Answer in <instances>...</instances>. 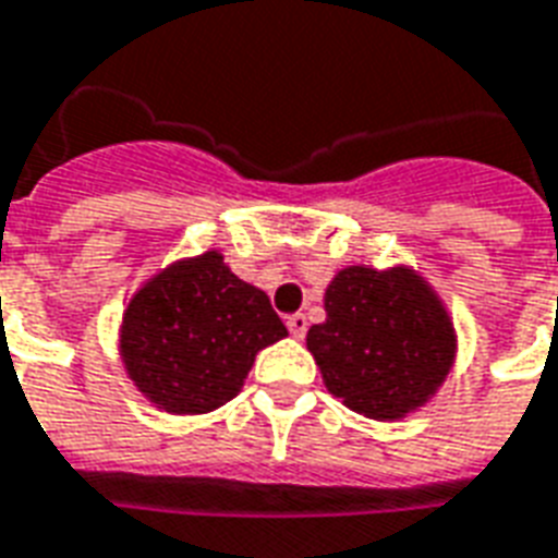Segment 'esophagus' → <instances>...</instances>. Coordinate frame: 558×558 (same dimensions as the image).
Listing matches in <instances>:
<instances>
[{"instance_id": "34e87169", "label": "esophagus", "mask_w": 558, "mask_h": 558, "mask_svg": "<svg viewBox=\"0 0 558 558\" xmlns=\"http://www.w3.org/2000/svg\"><path fill=\"white\" fill-rule=\"evenodd\" d=\"M287 328H290V333L295 340H301V337L307 333V316H304V313H292L290 319H287Z\"/></svg>"}]
</instances>
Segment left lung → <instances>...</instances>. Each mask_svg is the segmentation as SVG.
Wrapping results in <instances>:
<instances>
[{
	"label": "left lung",
	"instance_id": "8db88e82",
	"mask_svg": "<svg viewBox=\"0 0 558 558\" xmlns=\"http://www.w3.org/2000/svg\"><path fill=\"white\" fill-rule=\"evenodd\" d=\"M325 313L307 331V349L325 387L357 414L402 420L452 369V319L414 268H342L325 290Z\"/></svg>",
	"mask_w": 558,
	"mask_h": 558
}]
</instances>
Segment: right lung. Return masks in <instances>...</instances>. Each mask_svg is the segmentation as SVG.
<instances>
[{"mask_svg":"<svg viewBox=\"0 0 558 558\" xmlns=\"http://www.w3.org/2000/svg\"><path fill=\"white\" fill-rule=\"evenodd\" d=\"M287 337L263 290L218 251L177 259L135 292L121 325L132 384L168 414H206L242 390L259 349Z\"/></svg>","mask_w":558,"mask_h":558,"instance_id":"obj_1","label":"right lung"}]
</instances>
